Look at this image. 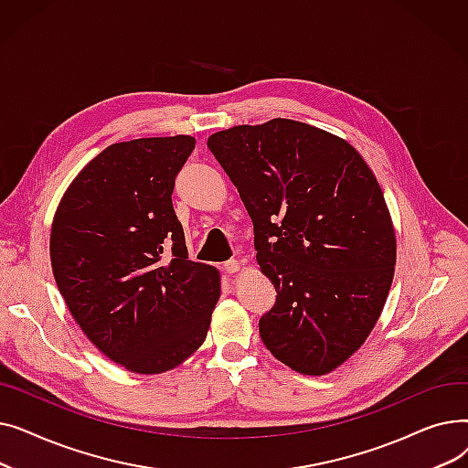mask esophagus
Returning <instances> with one entry per match:
<instances>
[{"label":"esophagus","instance_id":"esophagus-1","mask_svg":"<svg viewBox=\"0 0 468 468\" xmlns=\"http://www.w3.org/2000/svg\"><path fill=\"white\" fill-rule=\"evenodd\" d=\"M224 269H226V273H237L239 269H240V263L237 261V260H228L226 263H224Z\"/></svg>","mask_w":468,"mask_h":468}]
</instances>
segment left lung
Wrapping results in <instances>:
<instances>
[{"mask_svg": "<svg viewBox=\"0 0 468 468\" xmlns=\"http://www.w3.org/2000/svg\"><path fill=\"white\" fill-rule=\"evenodd\" d=\"M254 224L277 290L263 346L305 376L328 374L370 335L390 290L397 239L383 191L351 144L292 119L208 138Z\"/></svg>", "mask_w": 468, "mask_h": 468, "instance_id": "obj_1", "label": "left lung"}]
</instances>
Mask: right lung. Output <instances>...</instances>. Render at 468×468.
Returning a JSON list of instances; mask_svg holds the SVG:
<instances>
[{
  "label": "right lung",
  "mask_w": 468,
  "mask_h": 468,
  "mask_svg": "<svg viewBox=\"0 0 468 468\" xmlns=\"http://www.w3.org/2000/svg\"><path fill=\"white\" fill-rule=\"evenodd\" d=\"M195 138L112 144L69 184L51 229V265L85 335L136 374H163L207 337L219 273L187 260L172 191Z\"/></svg>",
  "instance_id": "1"
}]
</instances>
